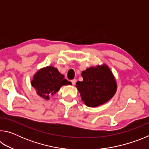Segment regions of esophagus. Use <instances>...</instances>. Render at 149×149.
<instances>
[{
	"instance_id": "34e87169",
	"label": "esophagus",
	"mask_w": 149,
	"mask_h": 149,
	"mask_svg": "<svg viewBox=\"0 0 149 149\" xmlns=\"http://www.w3.org/2000/svg\"><path fill=\"white\" fill-rule=\"evenodd\" d=\"M71 82H72V85H74L75 84V82H76V80H75V79H72V80H71Z\"/></svg>"
}]
</instances>
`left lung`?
I'll list each match as a JSON object with an SVG mask.
<instances>
[{"instance_id":"8db88e82","label":"left lung","mask_w":149,"mask_h":149,"mask_svg":"<svg viewBox=\"0 0 149 149\" xmlns=\"http://www.w3.org/2000/svg\"><path fill=\"white\" fill-rule=\"evenodd\" d=\"M84 80L76 83L81 100L87 107L104 104L114 95L117 85L112 72L107 65L91 67L83 71Z\"/></svg>"}]
</instances>
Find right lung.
Masks as SVG:
<instances>
[{
    "label": "right lung",
    "instance_id": "right-lung-1",
    "mask_svg": "<svg viewBox=\"0 0 149 149\" xmlns=\"http://www.w3.org/2000/svg\"><path fill=\"white\" fill-rule=\"evenodd\" d=\"M31 85L36 89L37 94L49 100V96L54 95L62 86L71 85V83L64 79V75L60 74L57 68L48 66L35 74Z\"/></svg>",
    "mask_w": 149,
    "mask_h": 149
}]
</instances>
